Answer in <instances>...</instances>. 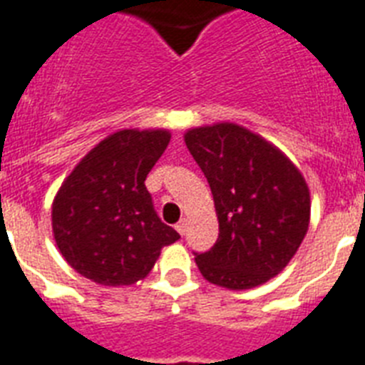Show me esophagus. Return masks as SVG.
<instances>
[{
	"label": "esophagus",
	"instance_id": "1",
	"mask_svg": "<svg viewBox=\"0 0 365 365\" xmlns=\"http://www.w3.org/2000/svg\"><path fill=\"white\" fill-rule=\"evenodd\" d=\"M176 231L180 235H185V231H187V220H185V217H183V220H180V222L176 223Z\"/></svg>",
	"mask_w": 365,
	"mask_h": 365
}]
</instances>
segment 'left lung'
Returning <instances> with one entry per match:
<instances>
[{
  "label": "left lung",
  "instance_id": "8db88e82",
  "mask_svg": "<svg viewBox=\"0 0 365 365\" xmlns=\"http://www.w3.org/2000/svg\"><path fill=\"white\" fill-rule=\"evenodd\" d=\"M183 140L210 183L220 222L216 244L195 255L200 274L227 289L265 284L305 239V178L277 145L235 123L189 128Z\"/></svg>",
  "mask_w": 365,
  "mask_h": 365
}]
</instances>
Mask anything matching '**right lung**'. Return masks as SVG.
<instances>
[{
  "mask_svg": "<svg viewBox=\"0 0 365 365\" xmlns=\"http://www.w3.org/2000/svg\"><path fill=\"white\" fill-rule=\"evenodd\" d=\"M170 142L166 128H123L96 143L60 185L53 235L81 277L102 286H130L180 235L160 222L145 178Z\"/></svg>",
  "mask_w": 365,
  "mask_h": 365,
  "instance_id": "obj_1",
  "label": "right lung"
}]
</instances>
